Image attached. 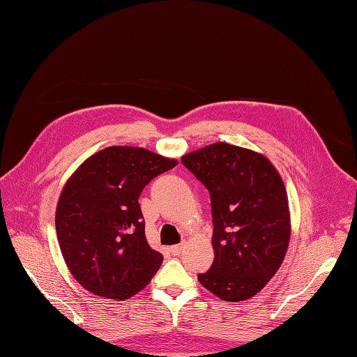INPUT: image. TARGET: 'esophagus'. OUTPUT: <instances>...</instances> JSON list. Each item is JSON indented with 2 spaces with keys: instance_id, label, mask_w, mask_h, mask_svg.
Returning <instances> with one entry per match:
<instances>
[{
  "instance_id": "1",
  "label": "esophagus",
  "mask_w": 357,
  "mask_h": 357,
  "mask_svg": "<svg viewBox=\"0 0 357 357\" xmlns=\"http://www.w3.org/2000/svg\"><path fill=\"white\" fill-rule=\"evenodd\" d=\"M185 248V244H178V245H173V247H170V253L173 255V256H178V255H181L183 253V250Z\"/></svg>"
}]
</instances>
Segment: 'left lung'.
<instances>
[{
    "instance_id": "1",
    "label": "left lung",
    "mask_w": 357,
    "mask_h": 357,
    "mask_svg": "<svg viewBox=\"0 0 357 357\" xmlns=\"http://www.w3.org/2000/svg\"><path fill=\"white\" fill-rule=\"evenodd\" d=\"M181 162L210 192L215 259L199 282L222 301L250 299L275 276L288 248L282 179L265 156L227 142L192 151Z\"/></svg>"
}]
</instances>
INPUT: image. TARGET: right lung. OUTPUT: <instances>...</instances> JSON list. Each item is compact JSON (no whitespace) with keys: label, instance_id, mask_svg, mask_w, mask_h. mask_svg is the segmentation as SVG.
I'll use <instances>...</instances> for the list:
<instances>
[{"label":"right lung","instance_id":"add662e5","mask_svg":"<svg viewBox=\"0 0 357 357\" xmlns=\"http://www.w3.org/2000/svg\"><path fill=\"white\" fill-rule=\"evenodd\" d=\"M141 147L113 146L90 156L67 181L56 207V234L73 278L93 294L128 299L146 287L162 255L146 238L139 196L173 169Z\"/></svg>","mask_w":357,"mask_h":357}]
</instances>
